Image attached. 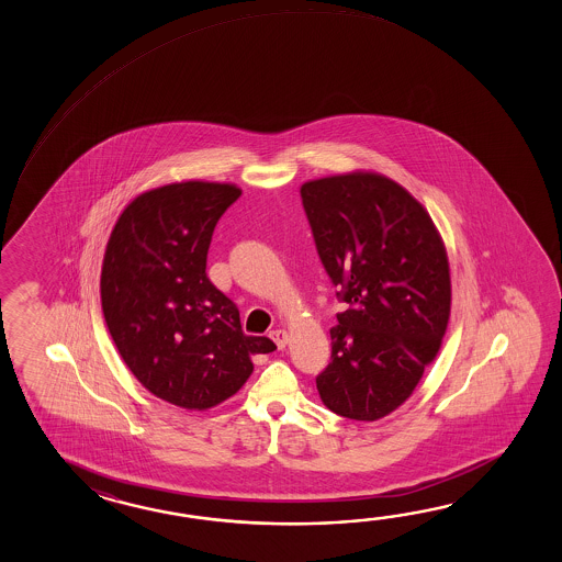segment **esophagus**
Here are the masks:
<instances>
[{"label":"esophagus","instance_id":"1","mask_svg":"<svg viewBox=\"0 0 562 562\" xmlns=\"http://www.w3.org/2000/svg\"><path fill=\"white\" fill-rule=\"evenodd\" d=\"M271 339L276 341V346L279 349H285L286 341H289V335L283 329H276V331H271Z\"/></svg>","mask_w":562,"mask_h":562}]
</instances>
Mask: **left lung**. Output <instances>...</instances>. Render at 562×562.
<instances>
[{"label":"left lung","instance_id":"obj_1","mask_svg":"<svg viewBox=\"0 0 562 562\" xmlns=\"http://www.w3.org/2000/svg\"><path fill=\"white\" fill-rule=\"evenodd\" d=\"M301 201L344 303L317 390L337 416L383 418L412 395L442 346L452 299L442 239L426 209L382 175L311 180Z\"/></svg>","mask_w":562,"mask_h":562}]
</instances>
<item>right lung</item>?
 I'll return each instance as SVG.
<instances>
[{"label": "right lung", "mask_w": 562, "mask_h": 562, "mask_svg": "<svg viewBox=\"0 0 562 562\" xmlns=\"http://www.w3.org/2000/svg\"><path fill=\"white\" fill-rule=\"evenodd\" d=\"M235 184L175 182L136 196L110 235L100 277L108 331L144 387L206 409L237 394L269 337L243 334L239 310L206 277L216 223Z\"/></svg>", "instance_id": "add662e5"}]
</instances>
